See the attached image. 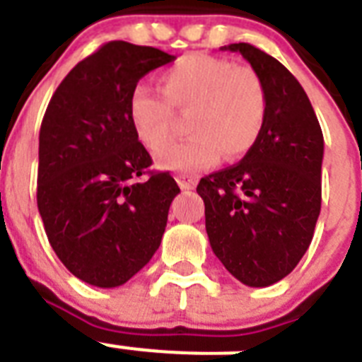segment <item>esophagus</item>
Segmentation results:
<instances>
[{
	"instance_id": "1",
	"label": "esophagus",
	"mask_w": 362,
	"mask_h": 362,
	"mask_svg": "<svg viewBox=\"0 0 362 362\" xmlns=\"http://www.w3.org/2000/svg\"><path fill=\"white\" fill-rule=\"evenodd\" d=\"M177 183H179V187L183 188V190H192V188L198 185V177H194V175L179 174L177 175Z\"/></svg>"
}]
</instances>
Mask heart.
<instances>
[{
    "label": "heart",
    "instance_id": "1",
    "mask_svg": "<svg viewBox=\"0 0 362 362\" xmlns=\"http://www.w3.org/2000/svg\"><path fill=\"white\" fill-rule=\"evenodd\" d=\"M160 85L163 90L139 83L127 100L134 134L149 151L168 144L175 110L191 112V139L159 151V168L192 175L218 164L222 153L238 159L255 146L267 118V90L252 68L196 53L164 70Z\"/></svg>",
    "mask_w": 362,
    "mask_h": 362
}]
</instances>
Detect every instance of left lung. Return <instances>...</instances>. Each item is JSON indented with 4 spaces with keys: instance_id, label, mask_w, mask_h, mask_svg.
<instances>
[{
    "instance_id": "8db88e82",
    "label": "left lung",
    "mask_w": 362,
    "mask_h": 362,
    "mask_svg": "<svg viewBox=\"0 0 362 362\" xmlns=\"http://www.w3.org/2000/svg\"><path fill=\"white\" fill-rule=\"evenodd\" d=\"M238 52L267 90V118L244 159L202 177L205 229L214 255L247 286L281 281L305 255L322 205L324 134L303 86L259 47Z\"/></svg>"
}]
</instances>
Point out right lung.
I'll return each instance as SVG.
<instances>
[{"label":"right lung","mask_w":362,"mask_h":362,"mask_svg":"<svg viewBox=\"0 0 362 362\" xmlns=\"http://www.w3.org/2000/svg\"><path fill=\"white\" fill-rule=\"evenodd\" d=\"M157 47L115 40L68 74L38 136V213L61 262L100 288L124 285L159 250L179 187L148 172L151 157L127 100L146 74L174 61ZM148 173L144 182L136 177Z\"/></svg>","instance_id":"right-lung-1"}]
</instances>
